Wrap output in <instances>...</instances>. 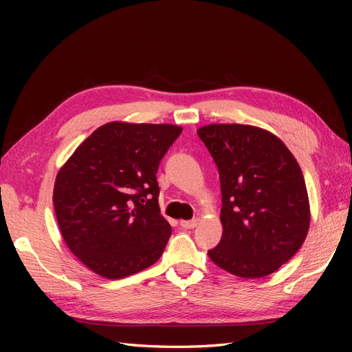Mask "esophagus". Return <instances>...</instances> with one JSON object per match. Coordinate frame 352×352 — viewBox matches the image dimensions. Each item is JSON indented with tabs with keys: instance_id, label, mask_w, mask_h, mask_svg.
<instances>
[{
	"instance_id": "obj_1",
	"label": "esophagus",
	"mask_w": 352,
	"mask_h": 352,
	"mask_svg": "<svg viewBox=\"0 0 352 352\" xmlns=\"http://www.w3.org/2000/svg\"><path fill=\"white\" fill-rule=\"evenodd\" d=\"M198 222H199V219L195 218V219H190V221H182L180 226H182V228L190 230V228H195L198 226Z\"/></svg>"
}]
</instances>
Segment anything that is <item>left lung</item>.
<instances>
[{
  "label": "left lung",
  "instance_id": "1",
  "mask_svg": "<svg viewBox=\"0 0 352 352\" xmlns=\"http://www.w3.org/2000/svg\"><path fill=\"white\" fill-rule=\"evenodd\" d=\"M199 139L219 170L222 237L213 263L261 278L295 256L307 236L310 206L302 170L283 142L258 126L212 124Z\"/></svg>",
  "mask_w": 352,
  "mask_h": 352
}]
</instances>
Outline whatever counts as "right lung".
<instances>
[{
  "mask_svg": "<svg viewBox=\"0 0 352 352\" xmlns=\"http://www.w3.org/2000/svg\"><path fill=\"white\" fill-rule=\"evenodd\" d=\"M170 124L110 122L96 129L58 170L54 212L68 248L109 280L154 265L170 237L155 174L182 134Z\"/></svg>",
  "mask_w": 352,
  "mask_h": 352,
  "instance_id": "right-lung-1",
  "label": "right lung"
}]
</instances>
